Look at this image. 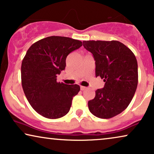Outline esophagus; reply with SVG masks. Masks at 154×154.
<instances>
[{
    "label": "esophagus",
    "mask_w": 154,
    "mask_h": 154,
    "mask_svg": "<svg viewBox=\"0 0 154 154\" xmlns=\"http://www.w3.org/2000/svg\"><path fill=\"white\" fill-rule=\"evenodd\" d=\"M86 87H85V86H81V90H86Z\"/></svg>",
    "instance_id": "1"
}]
</instances>
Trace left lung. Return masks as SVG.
<instances>
[{"instance_id":"1","label":"left lung","mask_w":154,"mask_h":154,"mask_svg":"<svg viewBox=\"0 0 154 154\" xmlns=\"http://www.w3.org/2000/svg\"><path fill=\"white\" fill-rule=\"evenodd\" d=\"M83 46L95 60V75L104 87L88 102L90 112L100 119H111L128 106L138 83L137 62L133 52L117 41H84Z\"/></svg>"}]
</instances>
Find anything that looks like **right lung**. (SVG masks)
<instances>
[{
	"label": "right lung",
	"mask_w": 154,
	"mask_h": 154,
	"mask_svg": "<svg viewBox=\"0 0 154 154\" xmlns=\"http://www.w3.org/2000/svg\"><path fill=\"white\" fill-rule=\"evenodd\" d=\"M82 45L79 40L53 35L27 50L21 66L22 88L32 108L43 117L60 119L70 110L80 86L58 83L57 75L64 70L68 54Z\"/></svg>",
	"instance_id": "add662e5"
}]
</instances>
